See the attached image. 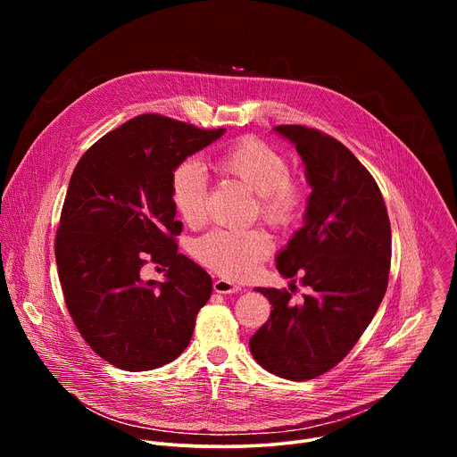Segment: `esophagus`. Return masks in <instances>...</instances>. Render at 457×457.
Wrapping results in <instances>:
<instances>
[{
  "mask_svg": "<svg viewBox=\"0 0 457 457\" xmlns=\"http://www.w3.org/2000/svg\"><path fill=\"white\" fill-rule=\"evenodd\" d=\"M213 289H215V293H220V295H235L240 291V286H237L229 280H215Z\"/></svg>",
  "mask_w": 457,
  "mask_h": 457,
  "instance_id": "obj_1",
  "label": "esophagus"
}]
</instances>
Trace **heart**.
I'll return each instance as SVG.
<instances>
[{"label":"heart","mask_w":457,"mask_h":457,"mask_svg":"<svg viewBox=\"0 0 457 457\" xmlns=\"http://www.w3.org/2000/svg\"><path fill=\"white\" fill-rule=\"evenodd\" d=\"M213 168L258 195V212L273 226H289L302 210L305 195L291 179L289 161L277 148L245 137L226 148ZM171 201L191 228L206 222L208 184L199 164L182 162L171 175ZM273 242L264 229H213L193 244V256L226 278H247L270 256Z\"/></svg>","instance_id":"1"}]
</instances>
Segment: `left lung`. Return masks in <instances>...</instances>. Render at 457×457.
I'll return each instance as SVG.
<instances>
[{
    "mask_svg": "<svg viewBox=\"0 0 457 457\" xmlns=\"http://www.w3.org/2000/svg\"><path fill=\"white\" fill-rule=\"evenodd\" d=\"M275 132L296 146L312 187L277 270L300 275L309 293L293 305L286 289L256 287L273 311L249 349L266 370L302 381L340 363L376 314L388 284L390 222L376 180L340 141L300 124Z\"/></svg>",
    "mask_w": 457,
    "mask_h": 457,
    "instance_id": "8db88e82",
    "label": "left lung"
}]
</instances>
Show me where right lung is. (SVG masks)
<instances>
[{
    "label": "right lung",
    "mask_w": 457,
    "mask_h": 457,
    "mask_svg": "<svg viewBox=\"0 0 457 457\" xmlns=\"http://www.w3.org/2000/svg\"><path fill=\"white\" fill-rule=\"evenodd\" d=\"M224 132L137 115L90 146L71 177L55 237L64 303L92 351L119 369L173 361L212 296V277L177 253L171 175ZM148 262L165 268L164 283L140 277Z\"/></svg>",
    "instance_id": "obj_1"
}]
</instances>
